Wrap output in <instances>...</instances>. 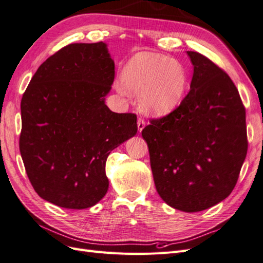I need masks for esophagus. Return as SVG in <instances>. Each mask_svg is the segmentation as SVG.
<instances>
[{"label": "esophagus", "mask_w": 263, "mask_h": 263, "mask_svg": "<svg viewBox=\"0 0 263 263\" xmlns=\"http://www.w3.org/2000/svg\"><path fill=\"white\" fill-rule=\"evenodd\" d=\"M137 126H138V132H141L142 129H144V128H145V126H146L145 119H144V118H141V117H139V118L137 119Z\"/></svg>", "instance_id": "esophagus-1"}]
</instances>
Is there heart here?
I'll return each instance as SVG.
<instances>
[{
    "label": "heart",
    "instance_id": "1",
    "mask_svg": "<svg viewBox=\"0 0 263 263\" xmlns=\"http://www.w3.org/2000/svg\"><path fill=\"white\" fill-rule=\"evenodd\" d=\"M122 81L128 91L141 92L142 107L157 115L176 109L186 90V73L181 63L157 53L135 55L125 66ZM125 87L118 85V90L125 92Z\"/></svg>",
    "mask_w": 263,
    "mask_h": 263
}]
</instances>
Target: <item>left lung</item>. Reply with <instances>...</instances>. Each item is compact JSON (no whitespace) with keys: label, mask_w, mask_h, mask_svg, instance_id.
I'll list each match as a JSON object with an SVG mask.
<instances>
[{"label":"left lung","mask_w":263,"mask_h":263,"mask_svg":"<svg viewBox=\"0 0 263 263\" xmlns=\"http://www.w3.org/2000/svg\"><path fill=\"white\" fill-rule=\"evenodd\" d=\"M190 92L141 132L158 194L186 213L210 209L232 193L248 150L246 109L232 79L208 57L187 51Z\"/></svg>","instance_id":"1"}]
</instances>
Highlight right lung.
Returning a JSON list of instances; mask_svg holds the SVG:
<instances>
[{"label":"right lung","instance_id":"obj_1","mask_svg":"<svg viewBox=\"0 0 263 263\" xmlns=\"http://www.w3.org/2000/svg\"><path fill=\"white\" fill-rule=\"evenodd\" d=\"M115 65L104 43L70 44L42 63L21 102L20 150L36 193L83 210L107 192L108 155L137 133V116L105 104Z\"/></svg>","mask_w":263,"mask_h":263}]
</instances>
